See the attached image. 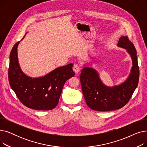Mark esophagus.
Returning <instances> with one entry per match:
<instances>
[{
    "label": "esophagus",
    "instance_id": "1",
    "mask_svg": "<svg viewBox=\"0 0 147 147\" xmlns=\"http://www.w3.org/2000/svg\"><path fill=\"white\" fill-rule=\"evenodd\" d=\"M73 71L76 73H78L80 71V67L78 65H74L73 67Z\"/></svg>",
    "mask_w": 147,
    "mask_h": 147
}]
</instances>
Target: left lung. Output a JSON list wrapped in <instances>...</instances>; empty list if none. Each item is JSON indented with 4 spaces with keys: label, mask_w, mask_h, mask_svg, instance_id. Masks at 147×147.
Segmentation results:
<instances>
[{
    "label": "left lung",
    "mask_w": 147,
    "mask_h": 147,
    "mask_svg": "<svg viewBox=\"0 0 147 147\" xmlns=\"http://www.w3.org/2000/svg\"><path fill=\"white\" fill-rule=\"evenodd\" d=\"M117 46L125 49L132 61V67L127 79L117 85L107 86L95 69L83 65L80 76L83 94L88 106L98 111H108L121 109L129 101L137 86L140 77L136 51L127 36L120 37Z\"/></svg>",
    "instance_id": "obj_1"
}]
</instances>
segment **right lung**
Instances as JSON below:
<instances>
[{"mask_svg": "<svg viewBox=\"0 0 147 147\" xmlns=\"http://www.w3.org/2000/svg\"><path fill=\"white\" fill-rule=\"evenodd\" d=\"M20 42L14 45L9 56L10 86L20 101L30 109L52 110L58 104L65 82L75 75L72 69L73 64L56 68L44 76L32 78L23 72L20 67L17 50Z\"/></svg>", "mask_w": 147, "mask_h": 147, "instance_id": "add662e5", "label": "right lung"}]
</instances>
